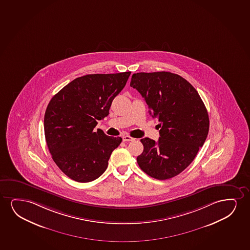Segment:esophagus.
Returning a JSON list of instances; mask_svg holds the SVG:
<instances>
[{
  "instance_id": "34e87169",
  "label": "esophagus",
  "mask_w": 250,
  "mask_h": 250,
  "mask_svg": "<svg viewBox=\"0 0 250 250\" xmlns=\"http://www.w3.org/2000/svg\"><path fill=\"white\" fill-rule=\"evenodd\" d=\"M134 138L132 137H130V136H123V141L124 142H131V141H133Z\"/></svg>"
}]
</instances>
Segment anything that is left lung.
<instances>
[{"label": "left lung", "mask_w": 250, "mask_h": 250, "mask_svg": "<svg viewBox=\"0 0 250 250\" xmlns=\"http://www.w3.org/2000/svg\"><path fill=\"white\" fill-rule=\"evenodd\" d=\"M130 86L160 122L158 142L141 140L144 148L136 159L138 166L153 178H172L193 161L207 138L209 119L205 104L187 80L170 72L136 73Z\"/></svg>", "instance_id": "obj_1"}]
</instances>
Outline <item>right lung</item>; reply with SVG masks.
Here are the masks:
<instances>
[{
	"label": "right lung",
	"mask_w": 250,
	"mask_h": 250,
	"mask_svg": "<svg viewBox=\"0 0 250 250\" xmlns=\"http://www.w3.org/2000/svg\"><path fill=\"white\" fill-rule=\"evenodd\" d=\"M130 75L129 71L81 76L65 85L47 105L44 130L49 152L59 169L75 182L98 178L122 142L95 127L108 115Z\"/></svg>",
	"instance_id": "add662e5"
}]
</instances>
